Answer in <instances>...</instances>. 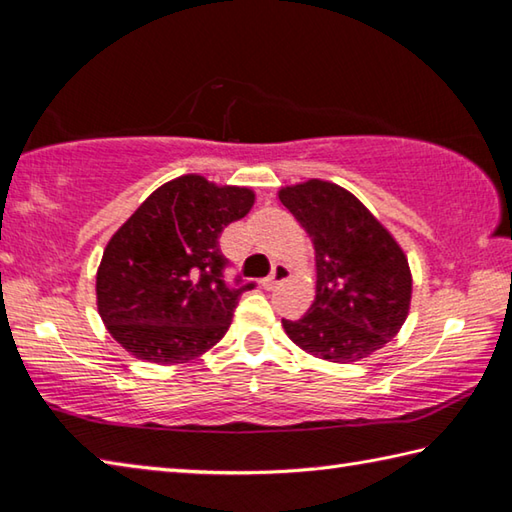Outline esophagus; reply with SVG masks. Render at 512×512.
Returning a JSON list of instances; mask_svg holds the SVG:
<instances>
[{"label": "esophagus", "mask_w": 512, "mask_h": 512, "mask_svg": "<svg viewBox=\"0 0 512 512\" xmlns=\"http://www.w3.org/2000/svg\"><path fill=\"white\" fill-rule=\"evenodd\" d=\"M287 280H289V268L284 266V264H275L271 275H268L266 280L262 282V287H264L266 291H273V289H277L282 282H287Z\"/></svg>", "instance_id": "1"}]
</instances>
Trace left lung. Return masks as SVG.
<instances>
[{"mask_svg":"<svg viewBox=\"0 0 512 512\" xmlns=\"http://www.w3.org/2000/svg\"><path fill=\"white\" fill-rule=\"evenodd\" d=\"M280 203L307 232L316 255V300L282 327L300 350L352 363L397 336L411 309L413 277L402 246L348 189L329 180L280 187Z\"/></svg>","mask_w":512,"mask_h":512,"instance_id":"obj_1","label":"left lung"}]
</instances>
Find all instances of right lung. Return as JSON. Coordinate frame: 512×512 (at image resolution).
<instances>
[{"mask_svg": "<svg viewBox=\"0 0 512 512\" xmlns=\"http://www.w3.org/2000/svg\"><path fill=\"white\" fill-rule=\"evenodd\" d=\"M250 187L185 173L146 198L110 237L97 271L103 325L135 359L176 366L201 357L232 323L221 232L250 212Z\"/></svg>", "mask_w": 512, "mask_h": 512, "instance_id": "right-lung-1", "label": "right lung"}]
</instances>
